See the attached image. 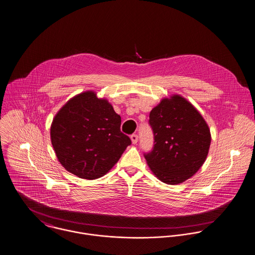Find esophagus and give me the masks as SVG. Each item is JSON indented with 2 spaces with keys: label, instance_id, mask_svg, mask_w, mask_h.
Masks as SVG:
<instances>
[{
  "label": "esophagus",
  "instance_id": "1",
  "mask_svg": "<svg viewBox=\"0 0 255 255\" xmlns=\"http://www.w3.org/2000/svg\"><path fill=\"white\" fill-rule=\"evenodd\" d=\"M130 139H131V141H132L133 144H136L137 141H138V135H137V134H132V135L130 136Z\"/></svg>",
  "mask_w": 255,
  "mask_h": 255
}]
</instances>
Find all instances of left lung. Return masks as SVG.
Wrapping results in <instances>:
<instances>
[{
  "label": "left lung",
  "instance_id": "obj_1",
  "mask_svg": "<svg viewBox=\"0 0 255 255\" xmlns=\"http://www.w3.org/2000/svg\"><path fill=\"white\" fill-rule=\"evenodd\" d=\"M154 145L144 157L155 175L166 184L193 176L209 154V126L197 109L179 95L162 99L149 116Z\"/></svg>",
  "mask_w": 255,
  "mask_h": 255
}]
</instances>
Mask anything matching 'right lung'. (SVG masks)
Segmentation results:
<instances>
[{
	"instance_id": "1",
	"label": "right lung",
	"mask_w": 255,
	"mask_h": 255,
	"mask_svg": "<svg viewBox=\"0 0 255 255\" xmlns=\"http://www.w3.org/2000/svg\"><path fill=\"white\" fill-rule=\"evenodd\" d=\"M121 122L112 105L93 92L73 97L54 117L50 128L58 161L78 177L103 176L131 144L121 131Z\"/></svg>"
}]
</instances>
